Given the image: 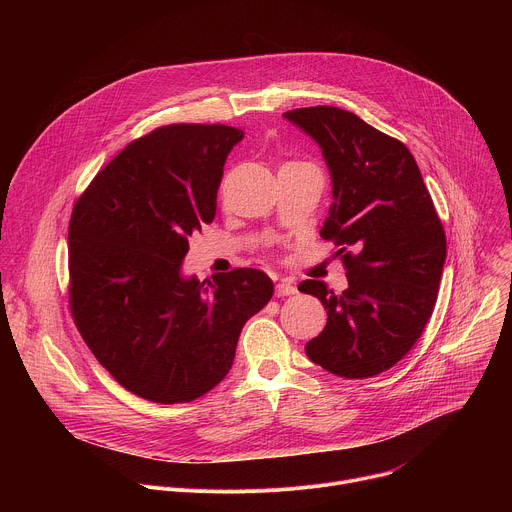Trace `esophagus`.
I'll list each match as a JSON object with an SVG mask.
<instances>
[{
  "instance_id": "34e87169",
  "label": "esophagus",
  "mask_w": 512,
  "mask_h": 512,
  "mask_svg": "<svg viewBox=\"0 0 512 512\" xmlns=\"http://www.w3.org/2000/svg\"><path fill=\"white\" fill-rule=\"evenodd\" d=\"M298 294V287L291 283V281H287V279H281L279 283H277V287H275V296L277 298H285V296H296Z\"/></svg>"
}]
</instances>
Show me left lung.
<instances>
[{"label": "left lung", "instance_id": "8db88e82", "mask_svg": "<svg viewBox=\"0 0 512 512\" xmlns=\"http://www.w3.org/2000/svg\"><path fill=\"white\" fill-rule=\"evenodd\" d=\"M283 117L320 143L334 192L320 235L338 247L348 277L340 296L316 279L300 285L328 314L306 354L336 377L381 375L431 318L446 261L444 225L405 143L338 107Z\"/></svg>", "mask_w": 512, "mask_h": 512}]
</instances>
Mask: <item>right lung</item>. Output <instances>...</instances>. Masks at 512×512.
Segmentation results:
<instances>
[{"mask_svg": "<svg viewBox=\"0 0 512 512\" xmlns=\"http://www.w3.org/2000/svg\"><path fill=\"white\" fill-rule=\"evenodd\" d=\"M243 131L172 123L133 139L85 188L68 223V304L111 377L154 403H190L233 367L245 322L273 296L259 269L184 279L188 237L212 223Z\"/></svg>", "mask_w": 512, "mask_h": 512, "instance_id": "add662e5", "label": "right lung"}]
</instances>
